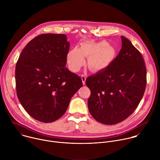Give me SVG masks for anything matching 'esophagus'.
Returning <instances> with one entry per match:
<instances>
[{
	"instance_id": "34e87169",
	"label": "esophagus",
	"mask_w": 160,
	"mask_h": 160,
	"mask_svg": "<svg viewBox=\"0 0 160 160\" xmlns=\"http://www.w3.org/2000/svg\"><path fill=\"white\" fill-rule=\"evenodd\" d=\"M81 78H82V83L83 85L85 84V80H86V76L84 75H81Z\"/></svg>"
}]
</instances>
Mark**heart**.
Segmentation results:
<instances>
[{
  "label": "heart",
  "instance_id": "heart-1",
  "mask_svg": "<svg viewBox=\"0 0 160 160\" xmlns=\"http://www.w3.org/2000/svg\"><path fill=\"white\" fill-rule=\"evenodd\" d=\"M85 57L88 58L90 70L100 72L106 70L116 58V51L106 41L98 43L83 42L80 48H74L68 52L67 63L70 69L77 72L85 64Z\"/></svg>",
  "mask_w": 160,
  "mask_h": 160
}]
</instances>
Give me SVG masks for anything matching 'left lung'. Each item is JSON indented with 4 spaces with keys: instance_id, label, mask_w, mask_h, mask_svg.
Wrapping results in <instances>:
<instances>
[{
    "instance_id": "8db88e82",
    "label": "left lung",
    "mask_w": 160,
    "mask_h": 160,
    "mask_svg": "<svg viewBox=\"0 0 160 160\" xmlns=\"http://www.w3.org/2000/svg\"><path fill=\"white\" fill-rule=\"evenodd\" d=\"M122 49L106 70L88 77V107L91 115L105 125L122 122L133 113L146 87V68L140 52L121 36Z\"/></svg>"
}]
</instances>
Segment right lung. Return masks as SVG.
<instances>
[{
  "mask_svg": "<svg viewBox=\"0 0 160 160\" xmlns=\"http://www.w3.org/2000/svg\"><path fill=\"white\" fill-rule=\"evenodd\" d=\"M70 42L66 35L41 34L21 52L15 70L18 99L34 119L51 123L66 112L82 79L65 67Z\"/></svg>",
  "mask_w": 160,
  "mask_h": 160,
  "instance_id": "1",
  "label": "right lung"
}]
</instances>
